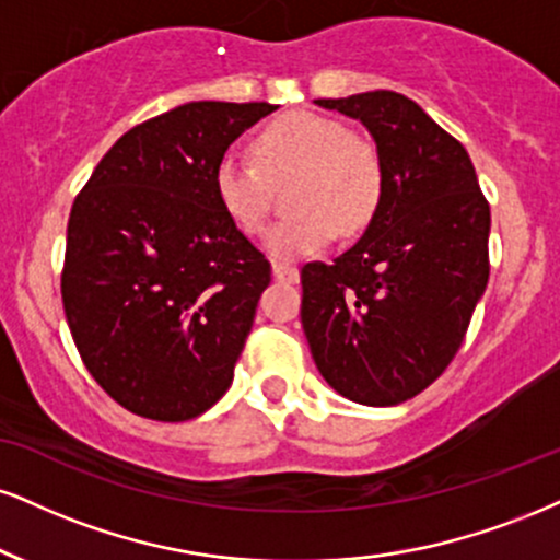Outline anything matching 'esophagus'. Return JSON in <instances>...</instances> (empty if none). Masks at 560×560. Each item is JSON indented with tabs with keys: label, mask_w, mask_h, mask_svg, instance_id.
I'll use <instances>...</instances> for the list:
<instances>
[{
	"label": "esophagus",
	"mask_w": 560,
	"mask_h": 560,
	"mask_svg": "<svg viewBox=\"0 0 560 560\" xmlns=\"http://www.w3.org/2000/svg\"><path fill=\"white\" fill-rule=\"evenodd\" d=\"M273 276H276V279H279V281H298L300 271H298V266H292V262L276 260V262H273Z\"/></svg>",
	"instance_id": "1"
}]
</instances>
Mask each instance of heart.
Returning <instances> with one entry per match:
<instances>
[{"label": "heart", "mask_w": 560, "mask_h": 560, "mask_svg": "<svg viewBox=\"0 0 560 560\" xmlns=\"http://www.w3.org/2000/svg\"><path fill=\"white\" fill-rule=\"evenodd\" d=\"M253 161L224 153L213 166L215 203L242 234H258L271 211V182L298 172L289 213L266 234L276 258L310 255L341 234H357L378 213L386 172L373 140L336 117L289 112L255 138Z\"/></svg>", "instance_id": "obj_1"}]
</instances>
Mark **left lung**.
<instances>
[{
	"label": "left lung",
	"instance_id": "1",
	"mask_svg": "<svg viewBox=\"0 0 560 560\" xmlns=\"http://www.w3.org/2000/svg\"><path fill=\"white\" fill-rule=\"evenodd\" d=\"M375 138L386 190L360 240L305 262L302 328L328 386L368 407L425 390L459 352L490 276V206L469 153L412 98H318Z\"/></svg>",
	"mask_w": 560,
	"mask_h": 560
}]
</instances>
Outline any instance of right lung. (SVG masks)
<instances>
[{
	"label": "right lung",
	"mask_w": 560,
	"mask_h": 560,
	"mask_svg": "<svg viewBox=\"0 0 560 560\" xmlns=\"http://www.w3.org/2000/svg\"><path fill=\"white\" fill-rule=\"evenodd\" d=\"M266 101H192L135 125L78 192L62 305L80 360L132 415L182 422L232 386L271 262L215 203L213 166Z\"/></svg>",
	"instance_id": "1"
}]
</instances>
